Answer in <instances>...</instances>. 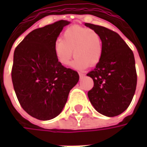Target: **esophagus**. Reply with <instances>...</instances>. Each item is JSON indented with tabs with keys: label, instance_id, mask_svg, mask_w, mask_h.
<instances>
[{
	"label": "esophagus",
	"instance_id": "esophagus-1",
	"mask_svg": "<svg viewBox=\"0 0 147 147\" xmlns=\"http://www.w3.org/2000/svg\"><path fill=\"white\" fill-rule=\"evenodd\" d=\"M79 75H80V78H83V76H85V74L83 73V72H79Z\"/></svg>",
	"mask_w": 147,
	"mask_h": 147
}]
</instances>
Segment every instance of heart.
Wrapping results in <instances>:
<instances>
[{"label": "heart", "instance_id": "1", "mask_svg": "<svg viewBox=\"0 0 147 147\" xmlns=\"http://www.w3.org/2000/svg\"><path fill=\"white\" fill-rule=\"evenodd\" d=\"M102 50L101 35L96 30L79 25L67 28L61 39H57L54 43L56 58L64 66L69 64L73 51L76 57L71 62V67L76 69L96 65L102 58Z\"/></svg>", "mask_w": 147, "mask_h": 147}]
</instances>
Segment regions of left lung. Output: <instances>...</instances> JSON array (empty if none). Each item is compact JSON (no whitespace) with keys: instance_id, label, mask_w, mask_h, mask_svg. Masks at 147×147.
<instances>
[{"instance_id":"left-lung-1","label":"left lung","mask_w":147,"mask_h":147,"mask_svg":"<svg viewBox=\"0 0 147 147\" xmlns=\"http://www.w3.org/2000/svg\"><path fill=\"white\" fill-rule=\"evenodd\" d=\"M85 26L101 35L103 45L101 60L86 75L94 81L87 95L99 113L116 117L127 109L136 92L137 74L133 52L113 30L87 23Z\"/></svg>"}]
</instances>
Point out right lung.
Listing matches in <instances>:
<instances>
[{
  "label": "right lung",
  "instance_id": "add662e5",
  "mask_svg": "<svg viewBox=\"0 0 147 147\" xmlns=\"http://www.w3.org/2000/svg\"><path fill=\"white\" fill-rule=\"evenodd\" d=\"M69 24L60 20L32 30L15 49V92L22 108L38 120L57 117L80 79L77 71L60 64L54 53L55 42Z\"/></svg>",
  "mask_w": 147,
  "mask_h": 147
}]
</instances>
